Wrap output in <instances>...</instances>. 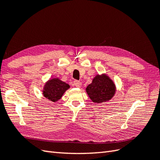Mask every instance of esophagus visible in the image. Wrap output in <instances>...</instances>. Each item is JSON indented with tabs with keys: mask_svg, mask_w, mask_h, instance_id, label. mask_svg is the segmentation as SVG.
Returning a JSON list of instances; mask_svg holds the SVG:
<instances>
[{
	"mask_svg": "<svg viewBox=\"0 0 160 160\" xmlns=\"http://www.w3.org/2000/svg\"><path fill=\"white\" fill-rule=\"evenodd\" d=\"M73 84L76 87H80L81 85H82V82H80V81H78V80H75L73 82Z\"/></svg>",
	"mask_w": 160,
	"mask_h": 160,
	"instance_id": "obj_1",
	"label": "esophagus"
}]
</instances>
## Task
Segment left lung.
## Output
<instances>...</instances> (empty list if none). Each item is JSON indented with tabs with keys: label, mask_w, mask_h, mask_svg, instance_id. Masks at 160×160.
Here are the masks:
<instances>
[{
	"label": "left lung",
	"mask_w": 160,
	"mask_h": 160,
	"mask_svg": "<svg viewBox=\"0 0 160 160\" xmlns=\"http://www.w3.org/2000/svg\"><path fill=\"white\" fill-rule=\"evenodd\" d=\"M86 91L93 102L100 104L113 98L116 92V87L107 74H98L87 87Z\"/></svg>",
	"instance_id": "left-lung-1"
}]
</instances>
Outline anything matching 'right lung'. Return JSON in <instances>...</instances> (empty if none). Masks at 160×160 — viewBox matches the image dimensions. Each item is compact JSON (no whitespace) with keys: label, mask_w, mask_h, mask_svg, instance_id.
Wrapping results in <instances>:
<instances>
[{"label":"right lung","mask_w":160,"mask_h":160,"mask_svg":"<svg viewBox=\"0 0 160 160\" xmlns=\"http://www.w3.org/2000/svg\"><path fill=\"white\" fill-rule=\"evenodd\" d=\"M70 86L58 78H51L45 82L42 89L43 96L53 102L59 100Z\"/></svg>","instance_id":"add662e5"}]
</instances>
